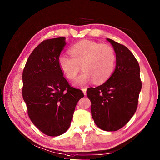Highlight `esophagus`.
Wrapping results in <instances>:
<instances>
[{
    "instance_id": "obj_1",
    "label": "esophagus",
    "mask_w": 160,
    "mask_h": 160,
    "mask_svg": "<svg viewBox=\"0 0 160 160\" xmlns=\"http://www.w3.org/2000/svg\"><path fill=\"white\" fill-rule=\"evenodd\" d=\"M82 92H83L84 94H85V95H86V94H87V88H84L82 89Z\"/></svg>"
}]
</instances>
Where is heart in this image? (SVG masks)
<instances>
[{
  "label": "heart",
  "mask_w": 160,
  "mask_h": 160,
  "mask_svg": "<svg viewBox=\"0 0 160 160\" xmlns=\"http://www.w3.org/2000/svg\"><path fill=\"white\" fill-rule=\"evenodd\" d=\"M70 56L61 55L58 66L67 78L73 80L81 70L84 72L75 80V85L92 82L102 84L109 79L114 71L116 56L114 49L107 44L82 40L70 48Z\"/></svg>",
  "instance_id": "obj_1"
}]
</instances>
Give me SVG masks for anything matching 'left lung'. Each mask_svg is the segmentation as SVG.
<instances>
[{
	"mask_svg": "<svg viewBox=\"0 0 160 160\" xmlns=\"http://www.w3.org/2000/svg\"><path fill=\"white\" fill-rule=\"evenodd\" d=\"M116 56V68L106 82L87 90L94 123L106 131H116L128 122L137 109L142 82L138 62L128 48L107 39Z\"/></svg>",
	"mask_w": 160,
	"mask_h": 160,
	"instance_id": "obj_1",
	"label": "left lung"
}]
</instances>
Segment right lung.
Instances as JSON below:
<instances>
[{
  "mask_svg": "<svg viewBox=\"0 0 160 160\" xmlns=\"http://www.w3.org/2000/svg\"><path fill=\"white\" fill-rule=\"evenodd\" d=\"M66 38L47 39L32 51L22 72V97L29 117L48 136H58L69 128L77 103L84 97L63 77L58 58Z\"/></svg>",
  "mask_w": 160,
  "mask_h": 160,
  "instance_id": "right-lung-1",
  "label": "right lung"
}]
</instances>
